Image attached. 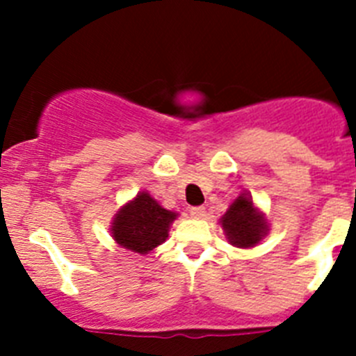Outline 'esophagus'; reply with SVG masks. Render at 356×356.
I'll return each instance as SVG.
<instances>
[{"label": "esophagus", "instance_id": "obj_1", "mask_svg": "<svg viewBox=\"0 0 356 356\" xmlns=\"http://www.w3.org/2000/svg\"><path fill=\"white\" fill-rule=\"evenodd\" d=\"M207 213L205 207H194V209H191V216L194 217V219H203Z\"/></svg>", "mask_w": 356, "mask_h": 356}]
</instances>
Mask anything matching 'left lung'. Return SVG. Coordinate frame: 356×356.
Here are the masks:
<instances>
[{"label":"left lung","instance_id":"obj_1","mask_svg":"<svg viewBox=\"0 0 356 356\" xmlns=\"http://www.w3.org/2000/svg\"><path fill=\"white\" fill-rule=\"evenodd\" d=\"M226 241L241 250L259 246L269 232L267 217L253 203L250 193H241L219 219Z\"/></svg>","mask_w":356,"mask_h":356}]
</instances>
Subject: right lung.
Here are the masks:
<instances>
[{
	"label": "right lung",
	"mask_w": 356,
	"mask_h": 356,
	"mask_svg": "<svg viewBox=\"0 0 356 356\" xmlns=\"http://www.w3.org/2000/svg\"><path fill=\"white\" fill-rule=\"evenodd\" d=\"M176 217L178 212L163 209L149 193L140 191L114 213L110 234L124 250L147 254L165 242Z\"/></svg>",
	"instance_id": "right-lung-1"
}]
</instances>
